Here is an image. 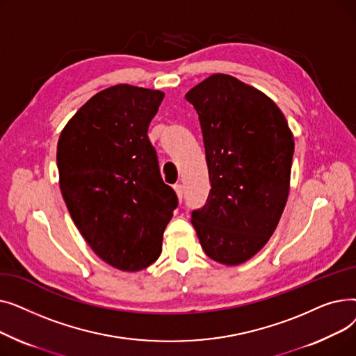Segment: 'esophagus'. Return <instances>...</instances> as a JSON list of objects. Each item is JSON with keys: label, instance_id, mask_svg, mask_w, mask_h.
<instances>
[{"label": "esophagus", "instance_id": "34e87169", "mask_svg": "<svg viewBox=\"0 0 356 356\" xmlns=\"http://www.w3.org/2000/svg\"><path fill=\"white\" fill-rule=\"evenodd\" d=\"M173 188H175V192H176V195H177L179 200L181 202V199H183V186H181L180 183H177V184H175V186H173Z\"/></svg>", "mask_w": 356, "mask_h": 356}]
</instances>
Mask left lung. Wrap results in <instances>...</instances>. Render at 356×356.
Listing matches in <instances>:
<instances>
[{
    "mask_svg": "<svg viewBox=\"0 0 356 356\" xmlns=\"http://www.w3.org/2000/svg\"><path fill=\"white\" fill-rule=\"evenodd\" d=\"M186 99L199 115L211 181L192 225L209 258L238 266L267 244L286 208L293 134L267 95L229 74H212Z\"/></svg>",
    "mask_w": 356,
    "mask_h": 356,
    "instance_id": "8db88e82",
    "label": "left lung"
}]
</instances>
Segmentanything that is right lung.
Listing matches in <instances>:
<instances>
[{
    "instance_id": "obj_1",
    "label": "right lung",
    "mask_w": 356,
    "mask_h": 356,
    "mask_svg": "<svg viewBox=\"0 0 356 356\" xmlns=\"http://www.w3.org/2000/svg\"><path fill=\"white\" fill-rule=\"evenodd\" d=\"M163 98L125 83L104 89L58 143L60 191L74 225L93 252L122 271H140L160 257L179 203L147 136Z\"/></svg>"
}]
</instances>
